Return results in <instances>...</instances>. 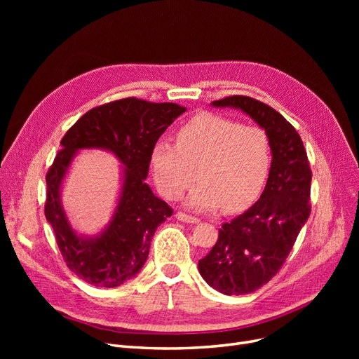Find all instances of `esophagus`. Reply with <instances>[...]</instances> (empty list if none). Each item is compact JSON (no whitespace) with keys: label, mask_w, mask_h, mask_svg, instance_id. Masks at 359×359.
Here are the masks:
<instances>
[{"label":"esophagus","mask_w":359,"mask_h":359,"mask_svg":"<svg viewBox=\"0 0 359 359\" xmlns=\"http://www.w3.org/2000/svg\"><path fill=\"white\" fill-rule=\"evenodd\" d=\"M176 218H177L179 221H183V222H189V224H196V222H199V219H198L196 217L187 215V214H184V212H177V214H176Z\"/></svg>","instance_id":"1"}]
</instances>
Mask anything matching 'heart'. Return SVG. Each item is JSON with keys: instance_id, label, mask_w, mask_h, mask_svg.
Here are the masks:
<instances>
[{"instance_id": "b5f03b06", "label": "heart", "mask_w": 359, "mask_h": 359, "mask_svg": "<svg viewBox=\"0 0 359 359\" xmlns=\"http://www.w3.org/2000/svg\"><path fill=\"white\" fill-rule=\"evenodd\" d=\"M158 191L177 199L195 177L189 195L192 208L241 211L256 199L271 167L265 130L214 113H201L176 130V144L160 140L149 154Z\"/></svg>"}]
</instances>
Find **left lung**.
Wrapping results in <instances>:
<instances>
[{
  "mask_svg": "<svg viewBox=\"0 0 359 359\" xmlns=\"http://www.w3.org/2000/svg\"><path fill=\"white\" fill-rule=\"evenodd\" d=\"M212 104L248 113L265 129L272 149L269 177L259 201L221 225L218 240L198 263L212 288L244 295L268 284L292 250L311 212V168L298 132L273 107L249 96L224 97Z\"/></svg>",
  "mask_w": 359,
  "mask_h": 359,
  "instance_id": "obj_1",
  "label": "left lung"
}]
</instances>
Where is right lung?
<instances>
[{
	"mask_svg": "<svg viewBox=\"0 0 359 359\" xmlns=\"http://www.w3.org/2000/svg\"><path fill=\"white\" fill-rule=\"evenodd\" d=\"M186 111L176 103L126 97L93 107L61 140L46 173L45 217L67 266L94 287L113 288L135 276L145 263L156 229L173 214L145 183L151 148L170 123ZM80 147L111 150L126 165L123 192L112 221L97 237L84 239L71 229L59 202L62 179Z\"/></svg>",
	"mask_w": 359,
	"mask_h": 359,
	"instance_id": "right-lung-1",
	"label": "right lung"
}]
</instances>
